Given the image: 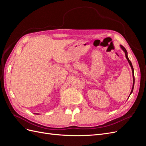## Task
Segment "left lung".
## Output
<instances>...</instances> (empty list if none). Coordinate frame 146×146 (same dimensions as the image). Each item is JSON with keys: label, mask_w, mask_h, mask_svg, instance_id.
Masks as SVG:
<instances>
[{"label": "left lung", "mask_w": 146, "mask_h": 146, "mask_svg": "<svg viewBox=\"0 0 146 146\" xmlns=\"http://www.w3.org/2000/svg\"><path fill=\"white\" fill-rule=\"evenodd\" d=\"M121 46V48L123 50V52H125V57H126V58H127V60H128V61H129V63L130 64V66H131V69H132V72H133V87H132V89H131V92H130V94L132 93V92H133V88H134V85H135V77H134V69H133V66H132V64H131V61H130V60H129V57H128V55H127V50H126V49L125 48V47H123V46Z\"/></svg>", "instance_id": "8db88e82"}]
</instances>
